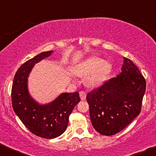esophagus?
Segmentation results:
<instances>
[{
  "label": "esophagus",
  "mask_w": 156,
  "mask_h": 156,
  "mask_svg": "<svg viewBox=\"0 0 156 156\" xmlns=\"http://www.w3.org/2000/svg\"><path fill=\"white\" fill-rule=\"evenodd\" d=\"M80 98H81L82 101H84L86 98V93L84 91L80 92Z\"/></svg>",
  "instance_id": "esophagus-1"
}]
</instances>
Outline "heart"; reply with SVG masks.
I'll use <instances>...</instances> for the list:
<instances>
[{
	"instance_id": "1",
	"label": "heart",
	"mask_w": 156,
	"mask_h": 156,
	"mask_svg": "<svg viewBox=\"0 0 156 156\" xmlns=\"http://www.w3.org/2000/svg\"><path fill=\"white\" fill-rule=\"evenodd\" d=\"M112 69V63L108 61H104L99 58H91L80 65L78 73L81 75L91 74L87 79V83L93 87L100 86Z\"/></svg>"
}]
</instances>
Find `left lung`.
<instances>
[{"mask_svg":"<svg viewBox=\"0 0 156 156\" xmlns=\"http://www.w3.org/2000/svg\"><path fill=\"white\" fill-rule=\"evenodd\" d=\"M146 82L137 67L124 57L122 72L87 95L90 117L100 134L113 135L140 114Z\"/></svg>","mask_w":156,"mask_h":156,"instance_id":"left-lung-1","label":"left lung"}]
</instances>
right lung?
Listing matches in <instances>:
<instances>
[{
    "mask_svg": "<svg viewBox=\"0 0 156 156\" xmlns=\"http://www.w3.org/2000/svg\"><path fill=\"white\" fill-rule=\"evenodd\" d=\"M53 52H43L22 64L15 74L11 89L15 113L32 133L45 139L55 138L64 132L69 115L80 101L78 92L63 93L46 104H40L30 95L28 77L35 63L49 57Z\"/></svg>",
    "mask_w": 156,
    "mask_h": 156,
    "instance_id": "1",
    "label": "right lung"
}]
</instances>
